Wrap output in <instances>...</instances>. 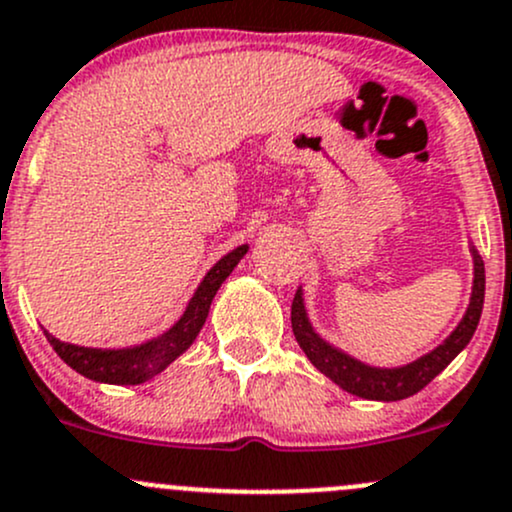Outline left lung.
<instances>
[{
  "instance_id": "1",
  "label": "left lung",
  "mask_w": 512,
  "mask_h": 512,
  "mask_svg": "<svg viewBox=\"0 0 512 512\" xmlns=\"http://www.w3.org/2000/svg\"><path fill=\"white\" fill-rule=\"evenodd\" d=\"M471 255H473V284H471V299L466 306L464 319L456 324L454 331L432 348L429 353L419 355L417 360L407 365H397V368H378V365H368L363 360L353 358L351 353L341 351L326 338L316 333L311 326L309 314H306L304 292L301 287L297 289L292 301V328L294 336L301 351L306 358L314 363L316 370L331 378L341 390L351 392L355 397L363 400H378V402H397L405 397L417 395L422 387H427L434 378L456 358L476 333L478 319L483 311V297H486V270H483V260L478 255L476 245L471 242Z\"/></svg>"
}]
</instances>
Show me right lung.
I'll return each instance as SVG.
<instances>
[{
	"mask_svg": "<svg viewBox=\"0 0 512 512\" xmlns=\"http://www.w3.org/2000/svg\"><path fill=\"white\" fill-rule=\"evenodd\" d=\"M247 255V245L235 247L228 255L220 257L218 262L206 272L201 279L198 289L193 292L191 301L186 304L184 314L179 316L174 326L166 328L159 336L149 338V341L137 343V346L127 348H88V346H73V343L58 341L53 333L43 328V336L51 343L53 351L61 355L66 365H71L75 373L83 378L95 380V383L107 385H142L159 375L161 370L169 368L181 353L191 348L196 341L198 331L208 319L211 311V301L220 284L230 277V272L238 267V262Z\"/></svg>",
	"mask_w": 512,
	"mask_h": 512,
	"instance_id": "1",
	"label": "right lung"
}]
</instances>
